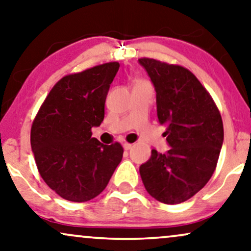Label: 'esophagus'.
I'll return each mask as SVG.
<instances>
[{
  "instance_id": "obj_1",
  "label": "esophagus",
  "mask_w": 251,
  "mask_h": 251,
  "mask_svg": "<svg viewBox=\"0 0 251 251\" xmlns=\"http://www.w3.org/2000/svg\"><path fill=\"white\" fill-rule=\"evenodd\" d=\"M123 148H125V150H131L132 144H130V143H125V144H123Z\"/></svg>"
}]
</instances>
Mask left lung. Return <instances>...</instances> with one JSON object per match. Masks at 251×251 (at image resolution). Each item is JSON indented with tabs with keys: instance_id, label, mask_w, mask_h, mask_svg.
I'll return each mask as SVG.
<instances>
[{
	"instance_id": "8db88e82",
	"label": "left lung",
	"mask_w": 251,
	"mask_h": 251,
	"mask_svg": "<svg viewBox=\"0 0 251 251\" xmlns=\"http://www.w3.org/2000/svg\"><path fill=\"white\" fill-rule=\"evenodd\" d=\"M157 92L158 120L166 126V153L152 150L139 167L148 193L165 204L196 195L212 176L224 142V126L212 97L196 76L177 64L142 57Z\"/></svg>"
}]
</instances>
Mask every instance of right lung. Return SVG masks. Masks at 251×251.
I'll use <instances>...</instances> for the list:
<instances>
[{
	"label": "right lung",
	"instance_id": "1",
	"mask_svg": "<svg viewBox=\"0 0 251 251\" xmlns=\"http://www.w3.org/2000/svg\"><path fill=\"white\" fill-rule=\"evenodd\" d=\"M119 68V62H108L61 78L32 123L39 173L64 200L82 203L97 197L122 160L120 143L103 145L91 137V129L105 118L106 97Z\"/></svg>",
	"mask_w": 251,
	"mask_h": 251
}]
</instances>
